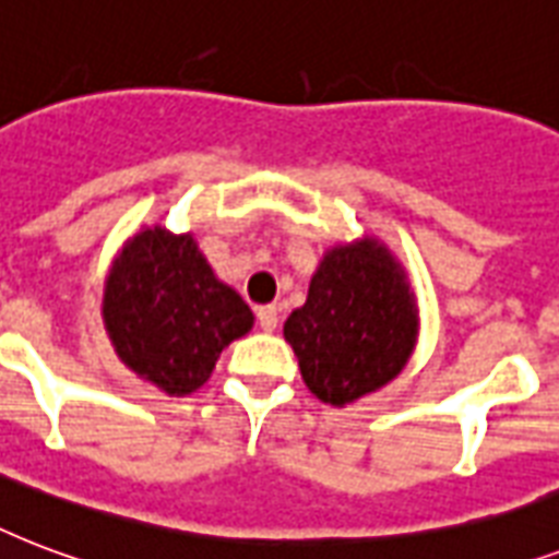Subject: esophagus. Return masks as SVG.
I'll return each instance as SVG.
<instances>
[{
  "label": "esophagus",
  "instance_id": "34e87169",
  "mask_svg": "<svg viewBox=\"0 0 559 559\" xmlns=\"http://www.w3.org/2000/svg\"><path fill=\"white\" fill-rule=\"evenodd\" d=\"M257 320H259V326L265 329V332H274L276 323H280V311H276V306H259Z\"/></svg>",
  "mask_w": 559,
  "mask_h": 559
}]
</instances>
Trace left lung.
Masks as SVG:
<instances>
[{"label": "left lung", "mask_w": 559, "mask_h": 559, "mask_svg": "<svg viewBox=\"0 0 559 559\" xmlns=\"http://www.w3.org/2000/svg\"><path fill=\"white\" fill-rule=\"evenodd\" d=\"M283 335L320 402L344 408L376 393L405 370L417 347L419 309L408 271L376 236L332 245Z\"/></svg>", "instance_id": "obj_1"}]
</instances>
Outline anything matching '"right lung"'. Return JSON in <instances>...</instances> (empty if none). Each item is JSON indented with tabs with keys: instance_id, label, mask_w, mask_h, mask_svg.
<instances>
[{
	"instance_id": "right-lung-1",
	"label": "right lung",
	"mask_w": 559,
	"mask_h": 559,
	"mask_svg": "<svg viewBox=\"0 0 559 559\" xmlns=\"http://www.w3.org/2000/svg\"><path fill=\"white\" fill-rule=\"evenodd\" d=\"M102 318L128 370L168 396H189L221 349L253 329V311L221 283L192 233L142 227L104 280Z\"/></svg>"
}]
</instances>
